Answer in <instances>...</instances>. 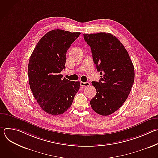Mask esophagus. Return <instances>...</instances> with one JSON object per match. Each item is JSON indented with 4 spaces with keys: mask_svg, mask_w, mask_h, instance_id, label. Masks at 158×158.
<instances>
[{
    "mask_svg": "<svg viewBox=\"0 0 158 158\" xmlns=\"http://www.w3.org/2000/svg\"><path fill=\"white\" fill-rule=\"evenodd\" d=\"M81 85L82 86V87H88L90 85V83L89 82H81Z\"/></svg>",
    "mask_w": 158,
    "mask_h": 158,
    "instance_id": "1",
    "label": "esophagus"
}]
</instances>
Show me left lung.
I'll return each mask as SVG.
<instances>
[{
  "mask_svg": "<svg viewBox=\"0 0 158 158\" xmlns=\"http://www.w3.org/2000/svg\"><path fill=\"white\" fill-rule=\"evenodd\" d=\"M84 38L102 75L99 82H92L97 93L90 104L98 114L109 116L122 106L130 93L134 81V65L123 44L112 34H84Z\"/></svg>",
  "mask_w": 158,
  "mask_h": 158,
  "instance_id": "1",
  "label": "left lung"
}]
</instances>
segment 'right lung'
<instances>
[{
	"label": "right lung",
	"instance_id": "add662e5",
	"mask_svg": "<svg viewBox=\"0 0 158 158\" xmlns=\"http://www.w3.org/2000/svg\"><path fill=\"white\" fill-rule=\"evenodd\" d=\"M80 32L61 29L51 31L37 44L28 64L29 85L42 110L56 116L72 105L80 82L63 78L66 52Z\"/></svg>",
	"mask_w": 158,
	"mask_h": 158
}]
</instances>
